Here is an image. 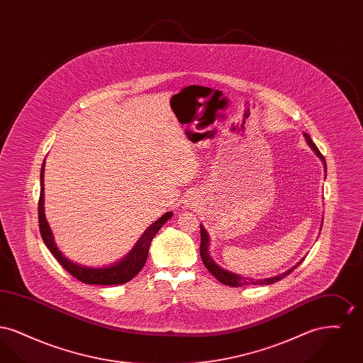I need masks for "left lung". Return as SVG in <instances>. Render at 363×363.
I'll list each match as a JSON object with an SVG mask.
<instances>
[{
  "label": "left lung",
  "mask_w": 363,
  "mask_h": 363,
  "mask_svg": "<svg viewBox=\"0 0 363 363\" xmlns=\"http://www.w3.org/2000/svg\"><path fill=\"white\" fill-rule=\"evenodd\" d=\"M305 138H306V141L309 143V145L313 148V151H314V152L317 154V156L324 162V167H325V170H327L325 159H324L323 154L318 151L317 145L311 141V138H309L306 133H305ZM200 233H201V245H200V256H201V259H203L204 265L207 267L208 271H209L213 277H216L220 283L225 284V286H231V287H243V286H249V284H256V286H257V284H272V283H277L279 280H281L283 277H287L289 274H291L294 269L301 264V262H298L294 268H291V269H290V271H287V272H284L283 275L269 277V279H259V280H255V279H250V277H240V275H235V274H233V272L225 271V269L220 268L219 265H216V264L213 262V259H212V257L209 256V250H208L209 238H208L207 231L204 230V227H203V225H200Z\"/></svg>",
  "instance_id": "left-lung-1"
}]
</instances>
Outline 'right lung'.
Returning a JSON list of instances; mask_svg holds the SVG:
<instances>
[{"instance_id":"right-lung-1","label":"right lung","mask_w":363,"mask_h":363,"mask_svg":"<svg viewBox=\"0 0 363 363\" xmlns=\"http://www.w3.org/2000/svg\"><path fill=\"white\" fill-rule=\"evenodd\" d=\"M43 172H45V162L40 169V194H39V203H38V219H39V231L42 235V240L48 249L52 252V256L62 265L70 275L80 280L82 283L86 284H99V286H113V284H123L132 280L133 277L138 275L144 267L147 257H148V249L152 238L155 237L156 233L160 230V227L164 225L172 216L173 212H166L159 220L150 225L147 231L141 235L132 252L120 261L118 264H114L113 267L108 268H86L82 267L79 264L72 262L70 259H67L57 247L52 238V230L49 227V223L45 216L43 211Z\"/></svg>"}]
</instances>
